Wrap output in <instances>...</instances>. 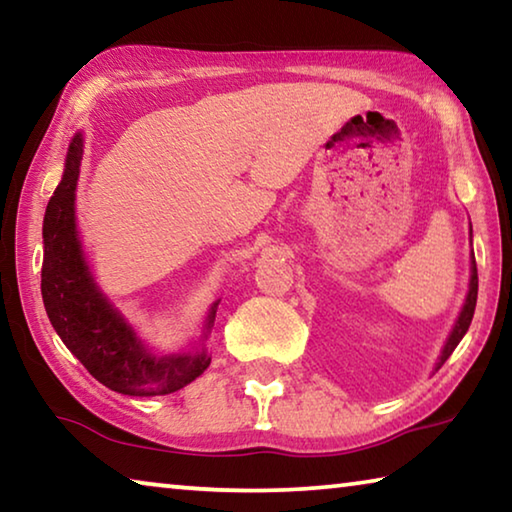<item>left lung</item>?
<instances>
[{
    "label": "left lung",
    "mask_w": 512,
    "mask_h": 512,
    "mask_svg": "<svg viewBox=\"0 0 512 512\" xmlns=\"http://www.w3.org/2000/svg\"><path fill=\"white\" fill-rule=\"evenodd\" d=\"M476 293H479V275H476V259H474V253H472V277H470V293H467L465 298V305H463V311L461 316H458L456 325L452 329V334H449V339L445 343L443 348V354H440V361H438V368L443 366V363L452 357V352L456 350V345L461 343V339L467 332V327H470L472 323V316H474V307H476ZM436 368V370H438Z\"/></svg>",
    "instance_id": "1"
}]
</instances>
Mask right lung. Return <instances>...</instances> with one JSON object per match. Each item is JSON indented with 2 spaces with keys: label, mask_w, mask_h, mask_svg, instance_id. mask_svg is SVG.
<instances>
[{
  "label": "right lung",
  "mask_w": 512,
  "mask_h": 512,
  "mask_svg": "<svg viewBox=\"0 0 512 512\" xmlns=\"http://www.w3.org/2000/svg\"><path fill=\"white\" fill-rule=\"evenodd\" d=\"M81 160L83 137L76 135L69 144L63 180L49 198L42 225L45 259L40 289L47 316L67 350L110 391L137 397L176 393L203 375L210 357L205 350L155 357L94 287L74 216ZM214 316L216 305L207 316L205 336L214 325Z\"/></svg>",
  "instance_id": "1"
}]
</instances>
